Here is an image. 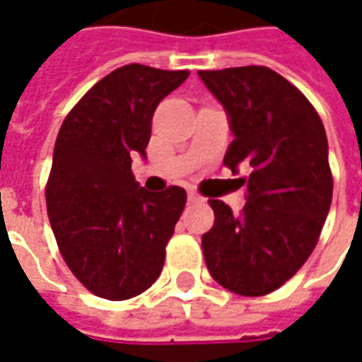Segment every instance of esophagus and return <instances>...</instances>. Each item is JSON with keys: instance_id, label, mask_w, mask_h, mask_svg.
I'll use <instances>...</instances> for the list:
<instances>
[{"instance_id": "34e87169", "label": "esophagus", "mask_w": 362, "mask_h": 362, "mask_svg": "<svg viewBox=\"0 0 362 362\" xmlns=\"http://www.w3.org/2000/svg\"><path fill=\"white\" fill-rule=\"evenodd\" d=\"M187 199H189V202H200V200H202V197H200L197 191H189L187 192Z\"/></svg>"}]
</instances>
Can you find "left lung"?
Wrapping results in <instances>:
<instances>
[{"label": "left lung", "mask_w": 362, "mask_h": 362, "mask_svg": "<svg viewBox=\"0 0 362 362\" xmlns=\"http://www.w3.org/2000/svg\"><path fill=\"white\" fill-rule=\"evenodd\" d=\"M228 113L233 142L223 163L249 165L247 204L233 214L210 199L202 235L208 272L229 291L260 297L293 278L315 250L332 204L328 139L305 94L260 65L199 71Z\"/></svg>", "instance_id": "1"}]
</instances>
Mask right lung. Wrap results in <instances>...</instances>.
I'll return each instance as SVG.
<instances>
[{"instance_id":"1","label":"right lung","mask_w":362,"mask_h":362,"mask_svg":"<svg viewBox=\"0 0 362 362\" xmlns=\"http://www.w3.org/2000/svg\"><path fill=\"white\" fill-rule=\"evenodd\" d=\"M189 71L131 63L98 81L63 121L46 185L49 223L63 260L86 289L125 300L154 284L187 202L181 187L150 192L134 181L152 115Z\"/></svg>"}]
</instances>
